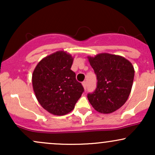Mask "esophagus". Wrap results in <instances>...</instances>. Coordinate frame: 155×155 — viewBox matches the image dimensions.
<instances>
[{
  "label": "esophagus",
  "mask_w": 155,
  "mask_h": 155,
  "mask_svg": "<svg viewBox=\"0 0 155 155\" xmlns=\"http://www.w3.org/2000/svg\"><path fill=\"white\" fill-rule=\"evenodd\" d=\"M87 81H83L82 82V86H83V87H84V90H86L87 89Z\"/></svg>",
  "instance_id": "esophagus-1"
}]
</instances>
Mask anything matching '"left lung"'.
I'll return each mask as SVG.
<instances>
[{
	"mask_svg": "<svg viewBox=\"0 0 155 155\" xmlns=\"http://www.w3.org/2000/svg\"><path fill=\"white\" fill-rule=\"evenodd\" d=\"M97 76V87L89 93V102L97 111L110 114L125 104L132 89L134 68L123 57L101 53L87 57Z\"/></svg>",
	"mask_w": 155,
	"mask_h": 155,
	"instance_id": "left-lung-1",
	"label": "left lung"
}]
</instances>
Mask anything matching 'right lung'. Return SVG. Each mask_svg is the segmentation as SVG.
<instances>
[{"label":"right lung","mask_w":155,"mask_h":155,"mask_svg":"<svg viewBox=\"0 0 155 155\" xmlns=\"http://www.w3.org/2000/svg\"><path fill=\"white\" fill-rule=\"evenodd\" d=\"M74 58L58 51L37 64L32 75L35 97L49 113L58 116L68 114L75 107L84 88L71 70Z\"/></svg>","instance_id":"obj_1"}]
</instances>
